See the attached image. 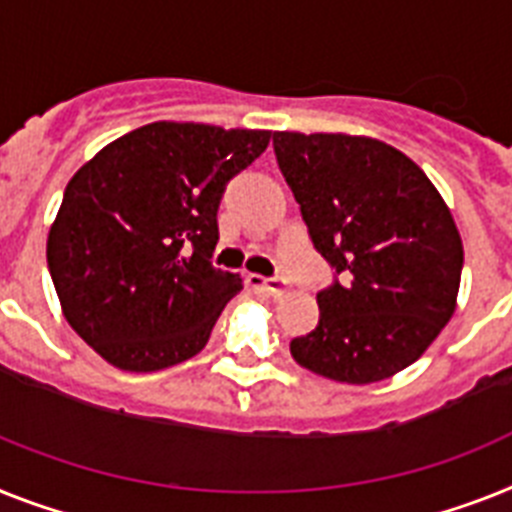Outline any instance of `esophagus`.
<instances>
[{"mask_svg":"<svg viewBox=\"0 0 512 512\" xmlns=\"http://www.w3.org/2000/svg\"><path fill=\"white\" fill-rule=\"evenodd\" d=\"M248 285L253 290H261L266 295H282L285 290V277H264V274H248Z\"/></svg>","mask_w":512,"mask_h":512,"instance_id":"esophagus-1","label":"esophagus"}]
</instances>
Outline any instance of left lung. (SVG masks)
I'll use <instances>...</instances> for the list:
<instances>
[{
    "label": "left lung",
    "instance_id": "8db88e82",
    "mask_svg": "<svg viewBox=\"0 0 512 512\" xmlns=\"http://www.w3.org/2000/svg\"><path fill=\"white\" fill-rule=\"evenodd\" d=\"M274 154L316 251L342 274L290 353L335 382L395 377L458 306L463 240L445 198L403 151L366 135L280 130Z\"/></svg>",
    "mask_w": 512,
    "mask_h": 512
}]
</instances>
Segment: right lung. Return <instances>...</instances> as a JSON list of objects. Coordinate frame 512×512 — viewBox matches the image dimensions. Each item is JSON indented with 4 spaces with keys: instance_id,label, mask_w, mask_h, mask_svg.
<instances>
[{
    "instance_id": "right-lung-1",
    "label": "right lung",
    "mask_w": 512,
    "mask_h": 512,
    "mask_svg": "<svg viewBox=\"0 0 512 512\" xmlns=\"http://www.w3.org/2000/svg\"><path fill=\"white\" fill-rule=\"evenodd\" d=\"M269 130L151 122L67 183L46 261L67 324L114 369H170L204 350L238 274L211 266L225 185Z\"/></svg>"
}]
</instances>
